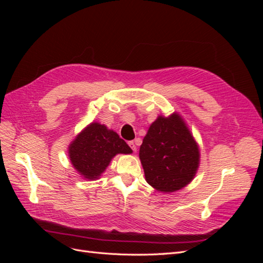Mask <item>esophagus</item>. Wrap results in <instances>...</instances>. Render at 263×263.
Here are the masks:
<instances>
[{"instance_id":"34e87169","label":"esophagus","mask_w":263,"mask_h":263,"mask_svg":"<svg viewBox=\"0 0 263 263\" xmlns=\"http://www.w3.org/2000/svg\"><path fill=\"white\" fill-rule=\"evenodd\" d=\"M128 145H129V147L132 148V150H133V151H136L137 147H136V145H135V142H134V141H128Z\"/></svg>"}]
</instances>
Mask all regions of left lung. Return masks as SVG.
I'll list each match as a JSON object with an SVG mask.
<instances>
[{"instance_id":"left-lung-1","label":"left lung","mask_w":263,"mask_h":263,"mask_svg":"<svg viewBox=\"0 0 263 263\" xmlns=\"http://www.w3.org/2000/svg\"><path fill=\"white\" fill-rule=\"evenodd\" d=\"M149 184L161 192H174L192 181L200 161L193 136L178 114L159 116L151 124L139 150Z\"/></svg>"}]
</instances>
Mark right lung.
Returning <instances> with one entry per match:
<instances>
[{
  "label": "right lung",
  "mask_w": 263,
  "mask_h": 263,
  "mask_svg": "<svg viewBox=\"0 0 263 263\" xmlns=\"http://www.w3.org/2000/svg\"><path fill=\"white\" fill-rule=\"evenodd\" d=\"M117 154H132V149L115 132L99 123L87 126L69 147L71 163L89 180L98 179Z\"/></svg>",
  "instance_id": "right-lung-1"
}]
</instances>
